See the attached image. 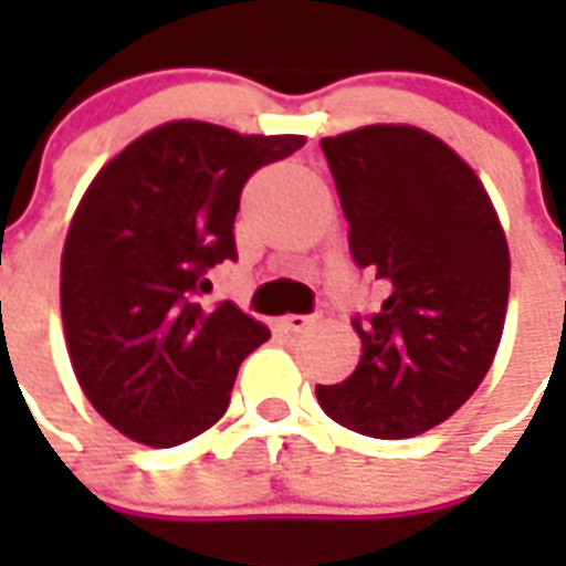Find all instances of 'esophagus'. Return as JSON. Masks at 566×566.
Here are the masks:
<instances>
[{
	"label": "esophagus",
	"mask_w": 566,
	"mask_h": 566,
	"mask_svg": "<svg viewBox=\"0 0 566 566\" xmlns=\"http://www.w3.org/2000/svg\"><path fill=\"white\" fill-rule=\"evenodd\" d=\"M317 321H321V315H286L283 317V327L293 331V334H302V331L315 327Z\"/></svg>",
	"instance_id": "1"
}]
</instances>
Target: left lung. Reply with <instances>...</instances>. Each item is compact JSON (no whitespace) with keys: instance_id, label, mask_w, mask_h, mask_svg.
<instances>
[{"instance_id":"1","label":"left lung","mask_w":566,"mask_h":566,"mask_svg":"<svg viewBox=\"0 0 566 566\" xmlns=\"http://www.w3.org/2000/svg\"><path fill=\"white\" fill-rule=\"evenodd\" d=\"M349 249L387 298L353 321L356 371L317 387L321 409L359 434L416 438L447 422L501 346L511 251L482 179L431 132L365 125L324 138Z\"/></svg>"}]
</instances>
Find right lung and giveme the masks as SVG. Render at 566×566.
<instances>
[{"label":"right lung","instance_id":"1","mask_svg":"<svg viewBox=\"0 0 566 566\" xmlns=\"http://www.w3.org/2000/svg\"><path fill=\"white\" fill-rule=\"evenodd\" d=\"M302 135H239L176 119L94 176L62 249V327L84 397L125 438L176 447L223 419L235 371L271 331L239 305L205 308L207 268L235 258L254 169Z\"/></svg>","mask_w":566,"mask_h":566}]
</instances>
